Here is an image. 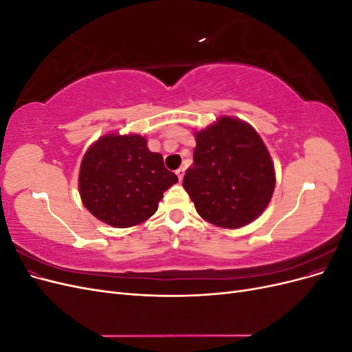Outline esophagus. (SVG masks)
<instances>
[{
	"instance_id": "34e87169",
	"label": "esophagus",
	"mask_w": 352,
	"mask_h": 352,
	"mask_svg": "<svg viewBox=\"0 0 352 352\" xmlns=\"http://www.w3.org/2000/svg\"><path fill=\"white\" fill-rule=\"evenodd\" d=\"M176 175H177L179 180H182V179H184V175H185V167H179V168L176 170Z\"/></svg>"
}]
</instances>
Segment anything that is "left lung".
Wrapping results in <instances>:
<instances>
[{
    "label": "left lung",
    "instance_id": "8db88e82",
    "mask_svg": "<svg viewBox=\"0 0 352 352\" xmlns=\"http://www.w3.org/2000/svg\"><path fill=\"white\" fill-rule=\"evenodd\" d=\"M195 141L184 188L198 214L223 229L257 220L276 185L274 164L257 131L238 117L221 116L197 131Z\"/></svg>",
    "mask_w": 352,
    "mask_h": 352
}]
</instances>
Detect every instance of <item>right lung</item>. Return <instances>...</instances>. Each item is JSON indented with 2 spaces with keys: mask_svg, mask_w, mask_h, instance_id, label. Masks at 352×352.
Instances as JSON below:
<instances>
[{
  "mask_svg": "<svg viewBox=\"0 0 352 352\" xmlns=\"http://www.w3.org/2000/svg\"><path fill=\"white\" fill-rule=\"evenodd\" d=\"M177 182L163 155L148 150L138 133H105L85 153L79 168L82 204L113 228H132L150 219L163 192Z\"/></svg>",
  "mask_w": 352,
  "mask_h": 352,
  "instance_id": "add662e5",
  "label": "right lung"
}]
</instances>
